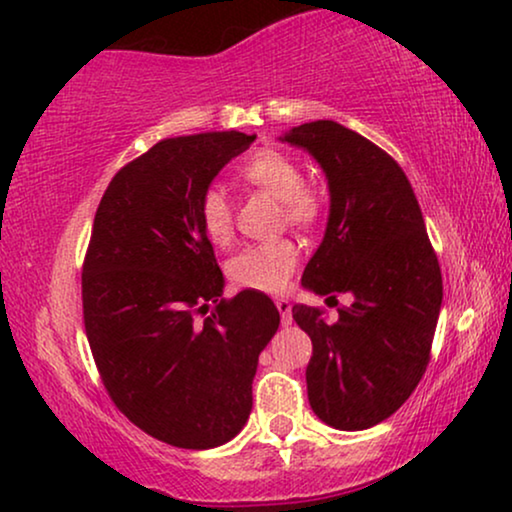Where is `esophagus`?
<instances>
[{
    "label": "esophagus",
    "mask_w": 512,
    "mask_h": 512,
    "mask_svg": "<svg viewBox=\"0 0 512 512\" xmlns=\"http://www.w3.org/2000/svg\"><path fill=\"white\" fill-rule=\"evenodd\" d=\"M275 305H277V310H280V315H282V324L287 327V324H291V303L287 301V298H277Z\"/></svg>",
    "instance_id": "esophagus-1"
}]
</instances>
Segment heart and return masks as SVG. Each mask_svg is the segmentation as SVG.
Returning a JSON list of instances; mask_svg holds the SVG:
<instances>
[{"instance_id": "1", "label": "heart", "mask_w": 512, "mask_h": 512, "mask_svg": "<svg viewBox=\"0 0 512 512\" xmlns=\"http://www.w3.org/2000/svg\"><path fill=\"white\" fill-rule=\"evenodd\" d=\"M240 176L254 188L280 199L287 221L310 225L320 214V202L303 188V171L284 152L263 148L240 167ZM197 218L209 242L225 244L232 237V204L223 185H209L199 195ZM298 249L289 240L249 244L228 261V277L237 287L277 294L289 284L296 268Z\"/></svg>"}]
</instances>
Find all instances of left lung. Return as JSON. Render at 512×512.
<instances>
[{"instance_id":"1","label":"left lung","mask_w":512,"mask_h":512,"mask_svg":"<svg viewBox=\"0 0 512 512\" xmlns=\"http://www.w3.org/2000/svg\"><path fill=\"white\" fill-rule=\"evenodd\" d=\"M280 141L313 155L329 185L327 230L301 284L327 303L353 296L334 324L320 308H291L313 341L310 407L331 428H371L426 374L442 305L440 263L411 183L388 152L331 119L294 126Z\"/></svg>"}]
</instances>
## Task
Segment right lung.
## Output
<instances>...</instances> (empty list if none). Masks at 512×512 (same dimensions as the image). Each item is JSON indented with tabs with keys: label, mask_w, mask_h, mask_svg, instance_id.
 I'll return each mask as SVG.
<instances>
[{
	"label": "right lung",
	"mask_w": 512,
	"mask_h": 512,
	"mask_svg": "<svg viewBox=\"0 0 512 512\" xmlns=\"http://www.w3.org/2000/svg\"><path fill=\"white\" fill-rule=\"evenodd\" d=\"M254 141L240 131L164 138L117 171L94 218L82 270L91 353L115 407L171 447H221L240 433L258 355L280 327L261 291L223 298L197 218L199 195Z\"/></svg>",
	"instance_id": "1"
}]
</instances>
